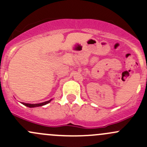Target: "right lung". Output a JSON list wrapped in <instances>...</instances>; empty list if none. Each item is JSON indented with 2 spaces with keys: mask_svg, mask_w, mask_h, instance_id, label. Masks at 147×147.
<instances>
[{
  "mask_svg": "<svg viewBox=\"0 0 147 147\" xmlns=\"http://www.w3.org/2000/svg\"><path fill=\"white\" fill-rule=\"evenodd\" d=\"M51 101V99L49 100V101H48L43 102V103H35V104H30V103H22V104H23V105H24V106H27V107H29V108H34V107H38V106H44V105H46V104H47V103H49V102H50Z\"/></svg>",
  "mask_w": 147,
  "mask_h": 147,
  "instance_id": "obj_1",
  "label": "right lung"
}]
</instances>
